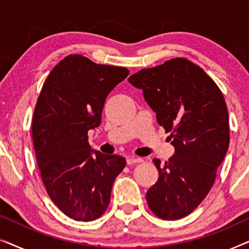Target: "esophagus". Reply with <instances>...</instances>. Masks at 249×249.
I'll return each mask as SVG.
<instances>
[{
    "label": "esophagus",
    "instance_id": "1",
    "mask_svg": "<svg viewBox=\"0 0 249 249\" xmlns=\"http://www.w3.org/2000/svg\"><path fill=\"white\" fill-rule=\"evenodd\" d=\"M141 162H142V159L141 158H134V156H131V158L127 159V163L129 165L136 164V163H141Z\"/></svg>",
    "mask_w": 249,
    "mask_h": 249
}]
</instances>
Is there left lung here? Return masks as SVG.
I'll return each mask as SVG.
<instances>
[{"mask_svg":"<svg viewBox=\"0 0 249 249\" xmlns=\"http://www.w3.org/2000/svg\"><path fill=\"white\" fill-rule=\"evenodd\" d=\"M142 90L159 124L170 134L175 154L153 162L159 180L146 200L156 216L188 215L212 188L229 147V117L220 88L202 68L185 57L165 61L128 78Z\"/></svg>","mask_w":249,"mask_h":249,"instance_id":"obj_1","label":"left lung"}]
</instances>
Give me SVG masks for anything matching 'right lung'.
Returning a JSON list of instances; mask_svg holds the SVG:
<instances>
[{
    "label": "right lung",
    "mask_w": 249,
    "mask_h": 249,
    "mask_svg": "<svg viewBox=\"0 0 249 249\" xmlns=\"http://www.w3.org/2000/svg\"><path fill=\"white\" fill-rule=\"evenodd\" d=\"M128 74L127 68L71 54L53 68L40 90L32 122L37 164L51 199L70 219H98L125 166L120 155L91 151L87 134L101 124L107 95Z\"/></svg>",
    "instance_id": "right-lung-1"
}]
</instances>
